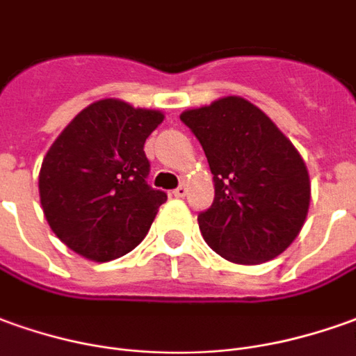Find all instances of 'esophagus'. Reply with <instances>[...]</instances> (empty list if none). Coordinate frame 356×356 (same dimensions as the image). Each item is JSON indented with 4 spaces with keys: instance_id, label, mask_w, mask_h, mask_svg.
<instances>
[{
    "instance_id": "34e87169",
    "label": "esophagus",
    "mask_w": 356,
    "mask_h": 356,
    "mask_svg": "<svg viewBox=\"0 0 356 356\" xmlns=\"http://www.w3.org/2000/svg\"><path fill=\"white\" fill-rule=\"evenodd\" d=\"M172 193H174V197H184V195L188 193V188H186L184 184H180V186H178V188H176Z\"/></svg>"
}]
</instances>
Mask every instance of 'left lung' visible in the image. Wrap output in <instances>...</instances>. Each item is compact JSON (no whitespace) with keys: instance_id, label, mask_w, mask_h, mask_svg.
<instances>
[{"instance_id":"1","label":"left lung","mask_w":356,"mask_h":356,"mask_svg":"<svg viewBox=\"0 0 356 356\" xmlns=\"http://www.w3.org/2000/svg\"><path fill=\"white\" fill-rule=\"evenodd\" d=\"M180 120L202 143L215 182V200L197 215L209 248L242 266L283 254L310 205V178L295 145L240 97L186 110Z\"/></svg>"}]
</instances>
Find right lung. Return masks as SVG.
I'll list each match as a JSON object with an SVG mask.
<instances>
[{
  "label": "right lung",
  "mask_w": 356,
  "mask_h": 356,
  "mask_svg": "<svg viewBox=\"0 0 356 356\" xmlns=\"http://www.w3.org/2000/svg\"><path fill=\"white\" fill-rule=\"evenodd\" d=\"M163 112L104 99L81 110L46 153L38 176L44 217L58 238L92 261L136 248L166 193L147 184L145 139Z\"/></svg>",
  "instance_id": "right-lung-1"
}]
</instances>
